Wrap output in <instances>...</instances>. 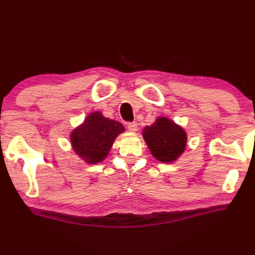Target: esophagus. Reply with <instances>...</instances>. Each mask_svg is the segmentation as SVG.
<instances>
[{
	"instance_id": "obj_1",
	"label": "esophagus",
	"mask_w": 255,
	"mask_h": 255,
	"mask_svg": "<svg viewBox=\"0 0 255 255\" xmlns=\"http://www.w3.org/2000/svg\"><path fill=\"white\" fill-rule=\"evenodd\" d=\"M127 128H128V131H130V132H136V131H137V124H136V123H130V124H128Z\"/></svg>"
}]
</instances>
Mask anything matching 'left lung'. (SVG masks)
Here are the masks:
<instances>
[{
    "label": "left lung",
    "mask_w": 255,
    "mask_h": 255,
    "mask_svg": "<svg viewBox=\"0 0 255 255\" xmlns=\"http://www.w3.org/2000/svg\"><path fill=\"white\" fill-rule=\"evenodd\" d=\"M142 135L152 156L160 163L175 162L187 145L185 129L166 117H158L151 126H145Z\"/></svg>",
    "instance_id": "8db88e82"
}]
</instances>
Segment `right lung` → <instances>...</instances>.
<instances>
[{"label":"right lung","instance_id":"obj_1","mask_svg":"<svg viewBox=\"0 0 255 255\" xmlns=\"http://www.w3.org/2000/svg\"><path fill=\"white\" fill-rule=\"evenodd\" d=\"M124 131L125 127L119 121L109 119L100 111H95L71 130L70 144L82 160L97 164L106 158L116 138Z\"/></svg>","mask_w":255,"mask_h":255}]
</instances>
